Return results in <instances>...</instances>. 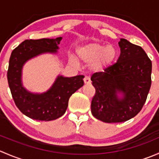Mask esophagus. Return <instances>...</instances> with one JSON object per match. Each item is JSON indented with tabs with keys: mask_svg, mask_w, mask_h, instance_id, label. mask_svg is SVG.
Instances as JSON below:
<instances>
[{
	"mask_svg": "<svg viewBox=\"0 0 159 159\" xmlns=\"http://www.w3.org/2000/svg\"><path fill=\"white\" fill-rule=\"evenodd\" d=\"M84 84H91V79H90L89 76H85L84 78Z\"/></svg>",
	"mask_w": 159,
	"mask_h": 159,
	"instance_id": "obj_1",
	"label": "esophagus"
}]
</instances>
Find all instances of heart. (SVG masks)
Returning a JSON list of instances; mask_svg holds the SVG:
<instances>
[{
    "mask_svg": "<svg viewBox=\"0 0 159 159\" xmlns=\"http://www.w3.org/2000/svg\"><path fill=\"white\" fill-rule=\"evenodd\" d=\"M77 54L83 61L92 63L93 70H103L113 63L118 52L114 46L93 42L80 47L77 50Z\"/></svg>",
    "mask_w": 159,
    "mask_h": 159,
    "instance_id": "heart-1",
    "label": "heart"
}]
</instances>
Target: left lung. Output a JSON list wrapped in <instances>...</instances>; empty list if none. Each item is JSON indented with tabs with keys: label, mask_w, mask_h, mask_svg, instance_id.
I'll use <instances>...</instances> for the list:
<instances>
[{
	"label": "left lung",
	"mask_w": 159,
	"mask_h": 159,
	"mask_svg": "<svg viewBox=\"0 0 159 159\" xmlns=\"http://www.w3.org/2000/svg\"><path fill=\"white\" fill-rule=\"evenodd\" d=\"M116 63L93 74V116L106 123L126 121L142 110L152 84V61L140 46L121 38ZM123 96L119 98L117 94Z\"/></svg>",
	"instance_id": "1"
}]
</instances>
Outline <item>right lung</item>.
<instances>
[{
	"mask_svg": "<svg viewBox=\"0 0 159 159\" xmlns=\"http://www.w3.org/2000/svg\"><path fill=\"white\" fill-rule=\"evenodd\" d=\"M61 39L25 40L11 53L7 70L9 88L16 106L32 119L47 121L60 118L66 111L71 94L84 84V75H58L51 89L42 94L31 93L23 87L21 73L25 62L44 53H56Z\"/></svg>",
	"mask_w": 159,
	"mask_h": 159,
	"instance_id": "right-lung-1",
	"label": "right lung"
}]
</instances>
